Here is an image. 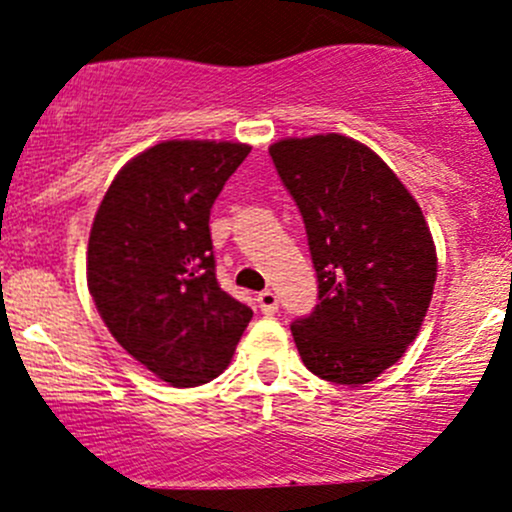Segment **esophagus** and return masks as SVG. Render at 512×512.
Returning a JSON list of instances; mask_svg holds the SVG:
<instances>
[{
  "label": "esophagus",
  "mask_w": 512,
  "mask_h": 512,
  "mask_svg": "<svg viewBox=\"0 0 512 512\" xmlns=\"http://www.w3.org/2000/svg\"><path fill=\"white\" fill-rule=\"evenodd\" d=\"M257 307H260L265 314H275L277 312V294L272 292V289H262V292L257 294Z\"/></svg>",
  "instance_id": "obj_1"
}]
</instances>
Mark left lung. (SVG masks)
<instances>
[{
	"label": "left lung",
	"instance_id": "1",
	"mask_svg": "<svg viewBox=\"0 0 512 512\" xmlns=\"http://www.w3.org/2000/svg\"><path fill=\"white\" fill-rule=\"evenodd\" d=\"M270 156L317 272L319 302L289 324L299 356L319 379L369 384L404 356L426 317L431 230L394 170L352 138H287Z\"/></svg>",
	"mask_w": 512,
	"mask_h": 512
}]
</instances>
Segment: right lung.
Wrapping results in <instances>:
<instances>
[{"label": "right lung", "instance_id": "add662e5", "mask_svg": "<svg viewBox=\"0 0 512 512\" xmlns=\"http://www.w3.org/2000/svg\"><path fill=\"white\" fill-rule=\"evenodd\" d=\"M250 146L165 141L103 195L86 277L108 332L170 386L223 374L252 309L215 277L210 210Z\"/></svg>", "mask_w": 512, "mask_h": 512}]
</instances>
